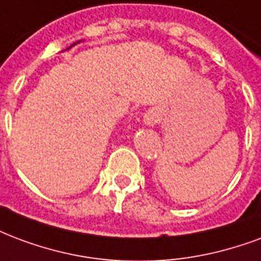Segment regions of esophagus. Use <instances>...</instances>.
<instances>
[{"label":"esophagus","instance_id":"esophagus-1","mask_svg":"<svg viewBox=\"0 0 261 261\" xmlns=\"http://www.w3.org/2000/svg\"><path fill=\"white\" fill-rule=\"evenodd\" d=\"M162 119V115H160L159 111L156 109H150L144 115V124L145 125H155L158 121H160Z\"/></svg>","mask_w":261,"mask_h":261}]
</instances>
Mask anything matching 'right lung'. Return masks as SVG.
Masks as SVG:
<instances>
[{
	"mask_svg": "<svg viewBox=\"0 0 261 261\" xmlns=\"http://www.w3.org/2000/svg\"><path fill=\"white\" fill-rule=\"evenodd\" d=\"M79 42H82V41H77V42H74V44H73V45H76V44H79ZM73 45H70V47L67 48V49H70V48H71V47H73Z\"/></svg>",
	"mask_w": 261,
	"mask_h": 261,
	"instance_id": "obj_1",
	"label": "right lung"
}]
</instances>
